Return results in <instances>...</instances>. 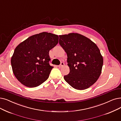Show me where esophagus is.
I'll return each instance as SVG.
<instances>
[{"label": "esophagus", "instance_id": "34e87169", "mask_svg": "<svg viewBox=\"0 0 121 121\" xmlns=\"http://www.w3.org/2000/svg\"><path fill=\"white\" fill-rule=\"evenodd\" d=\"M64 65V63H63V62H61V64L58 66V67H59V68H61V67L63 66Z\"/></svg>", "mask_w": 121, "mask_h": 121}]
</instances>
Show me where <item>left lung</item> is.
I'll return each instance as SVG.
<instances>
[{"label": "left lung", "instance_id": "8db88e82", "mask_svg": "<svg viewBox=\"0 0 121 121\" xmlns=\"http://www.w3.org/2000/svg\"><path fill=\"white\" fill-rule=\"evenodd\" d=\"M59 43L67 55L70 73L65 81L78 90H84L95 83L100 75L103 57L96 44L78 33L60 35Z\"/></svg>", "mask_w": 121, "mask_h": 121}]
</instances>
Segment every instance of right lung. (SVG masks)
I'll return each mask as SVG.
<instances>
[{"instance_id": "obj_1", "label": "right lung", "mask_w": 121, "mask_h": 121, "mask_svg": "<svg viewBox=\"0 0 121 121\" xmlns=\"http://www.w3.org/2000/svg\"><path fill=\"white\" fill-rule=\"evenodd\" d=\"M58 35L43 32L31 35L15 48L11 63L15 77L23 85L36 87L49 77V50L58 43Z\"/></svg>"}]
</instances>
